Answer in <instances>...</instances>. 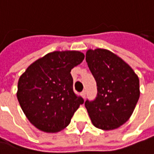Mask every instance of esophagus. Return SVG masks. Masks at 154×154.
Returning a JSON list of instances; mask_svg holds the SVG:
<instances>
[{"label":"esophagus","mask_w":154,"mask_h":154,"mask_svg":"<svg viewBox=\"0 0 154 154\" xmlns=\"http://www.w3.org/2000/svg\"><path fill=\"white\" fill-rule=\"evenodd\" d=\"M81 95H82V97L85 98L86 97V91H82V92H81Z\"/></svg>","instance_id":"obj_1"}]
</instances>
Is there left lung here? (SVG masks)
Listing matches in <instances>:
<instances>
[{"instance_id":"1","label":"left lung","mask_w":154,"mask_h":154,"mask_svg":"<svg viewBox=\"0 0 154 154\" xmlns=\"http://www.w3.org/2000/svg\"><path fill=\"white\" fill-rule=\"evenodd\" d=\"M86 60L97 87L96 98L85 102L91 122L104 130L117 129L129 119L139 100V77L125 62L106 49H89Z\"/></svg>"}]
</instances>
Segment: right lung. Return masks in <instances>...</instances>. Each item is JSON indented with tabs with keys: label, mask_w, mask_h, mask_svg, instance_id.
<instances>
[{
	"label": "right lung",
	"mask_w": 154,
	"mask_h": 154,
	"mask_svg": "<svg viewBox=\"0 0 154 154\" xmlns=\"http://www.w3.org/2000/svg\"><path fill=\"white\" fill-rule=\"evenodd\" d=\"M84 57L78 51H55L35 61L20 77L19 103L36 128L48 133L60 131L84 103L74 92L70 73Z\"/></svg>",
	"instance_id": "right-lung-1"
}]
</instances>
